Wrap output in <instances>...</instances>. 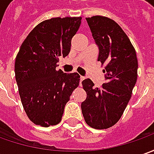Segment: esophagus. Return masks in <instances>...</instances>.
I'll return each instance as SVG.
<instances>
[{
  "label": "esophagus",
  "mask_w": 154,
  "mask_h": 154,
  "mask_svg": "<svg viewBox=\"0 0 154 154\" xmlns=\"http://www.w3.org/2000/svg\"><path fill=\"white\" fill-rule=\"evenodd\" d=\"M82 80H84V77H82V76H81V77H80V85H82Z\"/></svg>",
  "instance_id": "esophagus-1"
}]
</instances>
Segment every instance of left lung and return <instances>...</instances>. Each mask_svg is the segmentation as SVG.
Here are the masks:
<instances>
[{
	"instance_id": "obj_1",
	"label": "left lung",
	"mask_w": 154,
	"mask_h": 154,
	"mask_svg": "<svg viewBox=\"0 0 154 154\" xmlns=\"http://www.w3.org/2000/svg\"><path fill=\"white\" fill-rule=\"evenodd\" d=\"M99 48L98 61L105 65L106 83L94 87L89 78L82 82L87 98L81 104L88 125L108 129L122 117L137 80L138 61L133 45L119 24L103 16L86 18Z\"/></svg>"
}]
</instances>
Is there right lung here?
Wrapping results in <instances>:
<instances>
[{
	"mask_svg": "<svg viewBox=\"0 0 154 154\" xmlns=\"http://www.w3.org/2000/svg\"><path fill=\"white\" fill-rule=\"evenodd\" d=\"M81 17L53 18L37 24L27 35L15 60V78L21 102L35 125L49 127L61 121L66 104L78 87L77 72L57 71L59 57L71 50Z\"/></svg>",
	"mask_w": 154,
	"mask_h": 154,
	"instance_id": "obj_1",
	"label": "right lung"
}]
</instances>
